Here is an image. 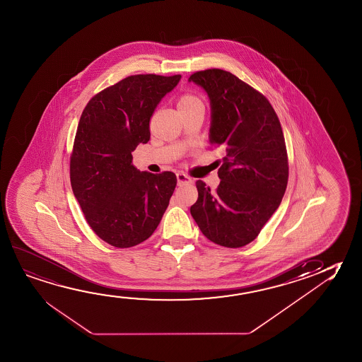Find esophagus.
Listing matches in <instances>:
<instances>
[{
    "mask_svg": "<svg viewBox=\"0 0 362 362\" xmlns=\"http://www.w3.org/2000/svg\"><path fill=\"white\" fill-rule=\"evenodd\" d=\"M177 180H178L179 185H180V184L189 183V182H192V179H190L187 174H184V173H178V174H177Z\"/></svg>",
    "mask_w": 362,
    "mask_h": 362,
    "instance_id": "34e87169",
    "label": "esophagus"
}]
</instances>
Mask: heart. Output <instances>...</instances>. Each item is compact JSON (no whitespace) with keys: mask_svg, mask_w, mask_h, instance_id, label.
<instances>
[{"mask_svg":"<svg viewBox=\"0 0 362 362\" xmlns=\"http://www.w3.org/2000/svg\"><path fill=\"white\" fill-rule=\"evenodd\" d=\"M202 105V101L198 96L193 94H184L178 101V107H190V106Z\"/></svg>","mask_w":362,"mask_h":362,"instance_id":"1","label":"heart"}]
</instances>
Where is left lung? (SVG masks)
<instances>
[{
	"mask_svg": "<svg viewBox=\"0 0 362 362\" xmlns=\"http://www.w3.org/2000/svg\"><path fill=\"white\" fill-rule=\"evenodd\" d=\"M211 100L209 141L226 151L216 190L197 180L192 217L208 240L240 248L256 240L277 211L288 182L279 117L267 98L221 69L190 75Z\"/></svg>",
	"mask_w": 362,
	"mask_h": 362,
	"instance_id": "8db88e82",
	"label": "left lung"
}]
</instances>
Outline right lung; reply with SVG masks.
Instances as JSON below:
<instances>
[{"mask_svg":"<svg viewBox=\"0 0 362 362\" xmlns=\"http://www.w3.org/2000/svg\"><path fill=\"white\" fill-rule=\"evenodd\" d=\"M180 75H133L85 106L70 156L74 195L95 234L117 248L148 240L177 185L172 172H140L132 153L151 139L149 122Z\"/></svg>","mask_w":362,"mask_h":362,"instance_id":"right-lung-1","label":"right lung"}]
</instances>
